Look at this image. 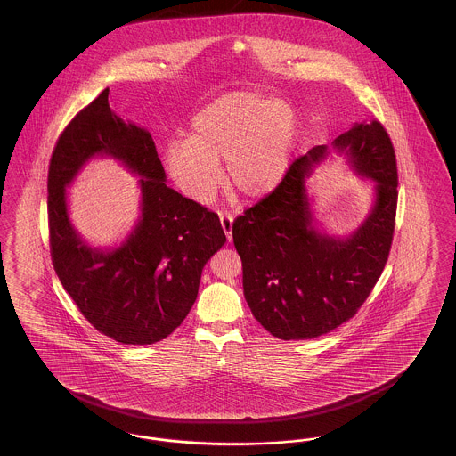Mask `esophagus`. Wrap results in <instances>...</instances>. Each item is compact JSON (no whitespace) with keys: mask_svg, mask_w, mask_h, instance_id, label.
Returning <instances> with one entry per match:
<instances>
[{"mask_svg":"<svg viewBox=\"0 0 456 456\" xmlns=\"http://www.w3.org/2000/svg\"><path fill=\"white\" fill-rule=\"evenodd\" d=\"M220 224H222V229L227 236V240L231 242L232 240V224H234V217L231 214H222L220 216Z\"/></svg>","mask_w":456,"mask_h":456,"instance_id":"obj_1","label":"esophagus"}]
</instances>
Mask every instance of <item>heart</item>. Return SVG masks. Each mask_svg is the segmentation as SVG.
I'll list each match as a JSON object with an SVG mask.
<instances>
[{
	"label": "heart",
	"instance_id": "heart-1",
	"mask_svg": "<svg viewBox=\"0 0 456 456\" xmlns=\"http://www.w3.org/2000/svg\"><path fill=\"white\" fill-rule=\"evenodd\" d=\"M299 142V119L287 102L253 92H231L201 109L190 138H173L164 164L175 186L198 203H208L229 184L249 200L275 191L290 171Z\"/></svg>",
	"mask_w": 456,
	"mask_h": 456
}]
</instances>
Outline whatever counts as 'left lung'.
Masks as SVG:
<instances>
[{"instance_id": "8db88e82", "label": "left lung", "mask_w": 456, "mask_h": 456, "mask_svg": "<svg viewBox=\"0 0 456 456\" xmlns=\"http://www.w3.org/2000/svg\"><path fill=\"white\" fill-rule=\"evenodd\" d=\"M331 145L354 173L374 183L372 207L357 229L335 236L314 218L307 179L328 157L326 145L294 160L282 184L232 225L246 303L282 340L314 338L348 322L390 255L398 175L388 133L379 121L354 123Z\"/></svg>"}]
</instances>
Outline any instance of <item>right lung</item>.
I'll list each match as a JSON object with an SVG mask.
<instances>
[{"label": "right lung", "instance_id": "1", "mask_svg": "<svg viewBox=\"0 0 456 456\" xmlns=\"http://www.w3.org/2000/svg\"><path fill=\"white\" fill-rule=\"evenodd\" d=\"M97 156L139 175L141 217L110 248L82 239L67 207L65 188ZM47 193L53 265L82 314L119 344L149 346L169 337L193 307L201 270L225 234L217 214L166 184L151 133L109 108V88L60 136Z\"/></svg>", "mask_w": 456, "mask_h": 456}]
</instances>
